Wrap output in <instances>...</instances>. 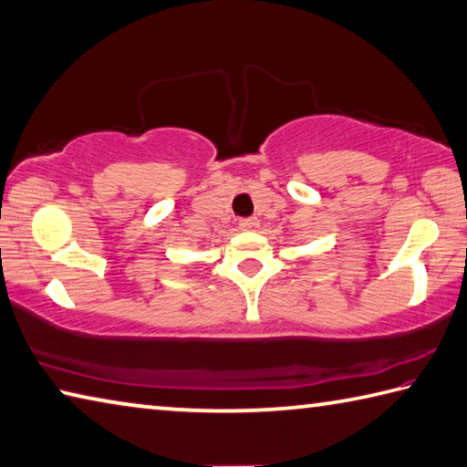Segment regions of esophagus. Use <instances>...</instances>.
I'll use <instances>...</instances> for the list:
<instances>
[{
  "label": "esophagus",
  "instance_id": "1",
  "mask_svg": "<svg viewBox=\"0 0 467 467\" xmlns=\"http://www.w3.org/2000/svg\"><path fill=\"white\" fill-rule=\"evenodd\" d=\"M241 231H255V228H259V220L257 218H244L239 223Z\"/></svg>",
  "mask_w": 467,
  "mask_h": 467
}]
</instances>
